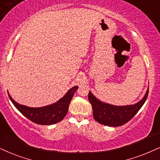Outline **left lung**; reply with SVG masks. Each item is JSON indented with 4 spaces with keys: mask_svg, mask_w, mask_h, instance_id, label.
Instances as JSON below:
<instances>
[{
    "mask_svg": "<svg viewBox=\"0 0 160 160\" xmlns=\"http://www.w3.org/2000/svg\"><path fill=\"white\" fill-rule=\"evenodd\" d=\"M148 95V90L142 100L131 106H116L106 104L98 100L91 92L88 93V100L93 108V115L97 122L108 126H120L128 122L139 112L145 103Z\"/></svg>",
    "mask_w": 160,
    "mask_h": 160,
    "instance_id": "1",
    "label": "left lung"
}]
</instances>
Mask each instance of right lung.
I'll list each match as a JSON object with an SVG mask.
<instances>
[{
    "label": "right lung",
    "instance_id": "obj_1",
    "mask_svg": "<svg viewBox=\"0 0 160 160\" xmlns=\"http://www.w3.org/2000/svg\"><path fill=\"white\" fill-rule=\"evenodd\" d=\"M78 87L74 86L58 102L41 108H30L16 102L9 94V98L18 111L32 122L38 125H52L61 121L67 114L68 106Z\"/></svg>",
    "mask_w": 160,
    "mask_h": 160
}]
</instances>
